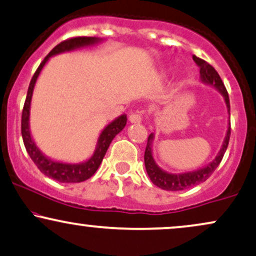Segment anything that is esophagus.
<instances>
[{
  "mask_svg": "<svg viewBox=\"0 0 256 256\" xmlns=\"http://www.w3.org/2000/svg\"><path fill=\"white\" fill-rule=\"evenodd\" d=\"M142 116H143V112H142V110L136 113H132L128 120H130V122H132V124H140L142 122Z\"/></svg>",
  "mask_w": 256,
  "mask_h": 256,
  "instance_id": "esophagus-1",
  "label": "esophagus"
}]
</instances>
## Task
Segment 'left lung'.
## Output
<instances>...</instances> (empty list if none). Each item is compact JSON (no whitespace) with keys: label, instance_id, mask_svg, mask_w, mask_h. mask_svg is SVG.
<instances>
[{"label":"left lung","instance_id":"obj_1","mask_svg":"<svg viewBox=\"0 0 256 256\" xmlns=\"http://www.w3.org/2000/svg\"><path fill=\"white\" fill-rule=\"evenodd\" d=\"M193 60L196 62V66L200 68V81L205 84L211 86V87L216 88L220 93L223 95L224 101H226L228 114L230 118V101H229V95L226 87H224V83L222 82V80L218 75V72L214 70V68L210 66L208 62H205L202 58H198L196 56H193ZM154 138H155V134H150V136L148 137V143L146 148V154H144V163H146V173L149 175L152 182L155 186L160 187V188L166 190H187L190 187L199 184L200 182H204L205 180H208L210 178V175L214 173V169H216L223 158L224 154L229 144V138H230V120L229 125H228V130L226 138H224L223 144L220 152L217 154V156L214 158V161L204 166L202 168L196 169V170L192 172H184V173H168V172L163 170L161 167H158V163H156L155 158L152 155V143Z\"/></svg>","mask_w":256,"mask_h":256}]
</instances>
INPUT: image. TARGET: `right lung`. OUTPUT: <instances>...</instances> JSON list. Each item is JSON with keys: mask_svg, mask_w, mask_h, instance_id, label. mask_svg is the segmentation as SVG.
I'll use <instances>...</instances> for the list:
<instances>
[{"mask_svg": "<svg viewBox=\"0 0 256 256\" xmlns=\"http://www.w3.org/2000/svg\"><path fill=\"white\" fill-rule=\"evenodd\" d=\"M102 42L101 38H96V36H78V38H72L62 42L58 44L56 48H52L50 54L44 58V60L40 63V66L36 72L33 75L32 80H30L28 92H27L26 101L24 104L22 110V118H21V134H22V140L24 148H26L27 152H28L30 158L34 162V164L39 168V170L42 174H45L48 178H54V180L58 181V182H82V181L88 180L95 174L98 170V166L102 162L104 154H106L107 149H108L110 142L113 140L116 134H119L122 128H125L126 122H128V116L126 114L119 116L113 122H110L108 125L104 126V128L101 131L100 136L98 138L96 146L93 155L90 156L86 161L80 163H68L56 161L46 156L42 150L39 149L38 146L36 144L34 140H33L32 134H30V101H32L33 90H34V86L36 80H38L40 72H42V68L48 63L51 57L56 56V54H64V52H70L78 48H86V46H93L96 45L98 42Z\"/></svg>", "mask_w": 256, "mask_h": 256, "instance_id": "obj_1", "label": "right lung"}]
</instances>
